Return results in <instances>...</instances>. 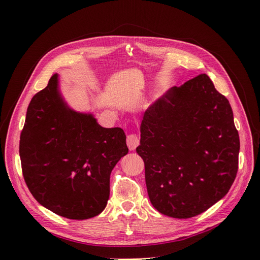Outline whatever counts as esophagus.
Masks as SVG:
<instances>
[{
    "label": "esophagus",
    "instance_id": "34e87169",
    "mask_svg": "<svg viewBox=\"0 0 260 260\" xmlns=\"http://www.w3.org/2000/svg\"><path fill=\"white\" fill-rule=\"evenodd\" d=\"M139 143H140V140L137 135H133L132 133V135L127 136V145L130 151H135L137 146L139 145Z\"/></svg>",
    "mask_w": 260,
    "mask_h": 260
}]
</instances>
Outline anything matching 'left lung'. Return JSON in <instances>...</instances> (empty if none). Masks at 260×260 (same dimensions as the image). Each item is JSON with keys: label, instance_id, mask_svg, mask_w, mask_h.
Masks as SVG:
<instances>
[{"label": "left lung", "instance_id": "left-lung-1", "mask_svg": "<svg viewBox=\"0 0 260 260\" xmlns=\"http://www.w3.org/2000/svg\"><path fill=\"white\" fill-rule=\"evenodd\" d=\"M137 153L155 209L186 219L229 192L238 172L240 138L231 105L209 77L172 86L144 112Z\"/></svg>", "mask_w": 260, "mask_h": 260}]
</instances>
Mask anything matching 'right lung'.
<instances>
[{
    "mask_svg": "<svg viewBox=\"0 0 260 260\" xmlns=\"http://www.w3.org/2000/svg\"><path fill=\"white\" fill-rule=\"evenodd\" d=\"M128 154L121 128H103L92 113L77 112L52 76L27 109L20 135L22 175L43 207L68 219L100 215L109 199L111 172Z\"/></svg>",
    "mask_w": 260,
    "mask_h": 260,
    "instance_id": "1",
    "label": "right lung"
}]
</instances>
